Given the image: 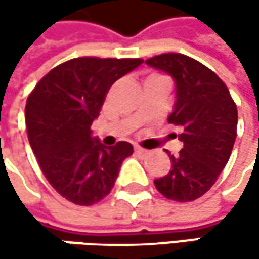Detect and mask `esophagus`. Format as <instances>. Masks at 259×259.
<instances>
[{
    "instance_id": "obj_1",
    "label": "esophagus",
    "mask_w": 259,
    "mask_h": 259,
    "mask_svg": "<svg viewBox=\"0 0 259 259\" xmlns=\"http://www.w3.org/2000/svg\"><path fill=\"white\" fill-rule=\"evenodd\" d=\"M135 153H136V154H141V156H145V154H148V150H145V148L136 145V147H135Z\"/></svg>"
}]
</instances>
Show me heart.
Returning <instances> with one entry per match:
<instances>
[{
  "instance_id": "obj_1",
  "label": "heart",
  "mask_w": 259,
  "mask_h": 259,
  "mask_svg": "<svg viewBox=\"0 0 259 259\" xmlns=\"http://www.w3.org/2000/svg\"><path fill=\"white\" fill-rule=\"evenodd\" d=\"M154 76H157V75H151V76H150V78H154Z\"/></svg>"
}]
</instances>
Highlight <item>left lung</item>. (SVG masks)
Listing matches in <instances>:
<instances>
[{
    "mask_svg": "<svg viewBox=\"0 0 259 259\" xmlns=\"http://www.w3.org/2000/svg\"><path fill=\"white\" fill-rule=\"evenodd\" d=\"M176 79L177 102L168 121L183 129V148L168 154L172 169L154 180L168 199L189 202L216 183L230 160L237 136V105L213 70L183 54H160L145 61ZM168 153V151H166Z\"/></svg>",
    "mask_w": 259,
    "mask_h": 259,
    "instance_id": "8db88e82",
    "label": "left lung"
}]
</instances>
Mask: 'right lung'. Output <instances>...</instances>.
<instances>
[{
  "label": "right lung",
  "mask_w": 259,
  "mask_h": 259,
  "mask_svg": "<svg viewBox=\"0 0 259 259\" xmlns=\"http://www.w3.org/2000/svg\"><path fill=\"white\" fill-rule=\"evenodd\" d=\"M141 58L79 57L37 82L25 106L29 145L49 184L76 205H93L112 190L120 166L133 153L129 142L112 147L91 138L111 85L136 69Z\"/></svg>",
  "instance_id": "right-lung-1"
}]
</instances>
